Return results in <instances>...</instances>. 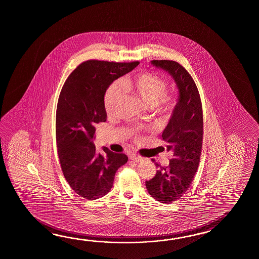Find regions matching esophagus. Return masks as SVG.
<instances>
[{"label": "esophagus", "instance_id": "obj_1", "mask_svg": "<svg viewBox=\"0 0 259 259\" xmlns=\"http://www.w3.org/2000/svg\"><path fill=\"white\" fill-rule=\"evenodd\" d=\"M128 157H130V159L133 160L135 162H141L143 160L142 156H140V155L136 154H131L128 155Z\"/></svg>", "mask_w": 259, "mask_h": 259}]
</instances>
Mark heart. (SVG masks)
Returning a JSON list of instances; mask_svg holds the SVG:
<instances>
[{"instance_id": "obj_1", "label": "heart", "mask_w": 259, "mask_h": 259, "mask_svg": "<svg viewBox=\"0 0 259 259\" xmlns=\"http://www.w3.org/2000/svg\"><path fill=\"white\" fill-rule=\"evenodd\" d=\"M123 87L142 100L148 108L165 113L172 110L176 105L175 96L165 94L167 82L165 78L151 72H143L124 78ZM123 98L122 89L113 84L105 95V108L107 114H114Z\"/></svg>"}]
</instances>
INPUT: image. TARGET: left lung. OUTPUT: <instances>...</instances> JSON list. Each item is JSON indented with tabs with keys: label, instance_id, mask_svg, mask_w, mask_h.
<instances>
[{
	"label": "left lung",
	"instance_id": "left-lung-1",
	"mask_svg": "<svg viewBox=\"0 0 259 259\" xmlns=\"http://www.w3.org/2000/svg\"><path fill=\"white\" fill-rule=\"evenodd\" d=\"M152 65L167 72L179 90V99L162 138L173 157L168 166L159 167L145 182L150 195L160 203L171 204L187 192L198 168L203 145L204 119L198 89L189 72L178 62L153 60Z\"/></svg>",
	"mask_w": 259,
	"mask_h": 259
}]
</instances>
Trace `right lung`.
<instances>
[{
    "mask_svg": "<svg viewBox=\"0 0 259 259\" xmlns=\"http://www.w3.org/2000/svg\"><path fill=\"white\" fill-rule=\"evenodd\" d=\"M139 64L86 61L61 90L55 118L57 152L66 182L83 198L95 200L109 193L116 170L127 163L126 154L106 147L103 154L96 153L93 140L95 127L106 121V90Z\"/></svg>",
    "mask_w": 259,
    "mask_h": 259,
    "instance_id": "add662e5",
    "label": "right lung"
}]
</instances>
